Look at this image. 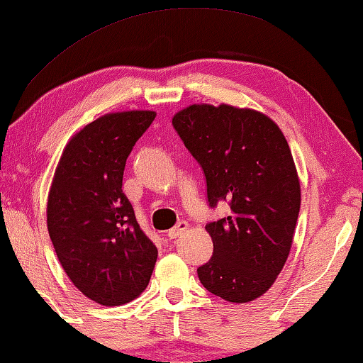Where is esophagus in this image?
I'll return each mask as SVG.
<instances>
[{
    "instance_id": "obj_1",
    "label": "esophagus",
    "mask_w": 363,
    "mask_h": 363,
    "mask_svg": "<svg viewBox=\"0 0 363 363\" xmlns=\"http://www.w3.org/2000/svg\"><path fill=\"white\" fill-rule=\"evenodd\" d=\"M186 228H188V222L186 220H180L174 228H170V230L167 232V237H169V238H178V237L182 235V233H185Z\"/></svg>"
}]
</instances>
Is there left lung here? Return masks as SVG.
Here are the masks:
<instances>
[{
    "label": "left lung",
    "mask_w": 363,
    "mask_h": 363,
    "mask_svg": "<svg viewBox=\"0 0 363 363\" xmlns=\"http://www.w3.org/2000/svg\"><path fill=\"white\" fill-rule=\"evenodd\" d=\"M172 125L204 172L211 208L230 206L206 225L214 253L199 281L227 302H252L282 271L297 225L300 182L286 138L266 115L225 104L189 105Z\"/></svg>",
    "instance_id": "1"
}]
</instances>
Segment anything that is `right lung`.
<instances>
[{
  "label": "right lung",
  "instance_id": "add662e5",
  "mask_svg": "<svg viewBox=\"0 0 363 363\" xmlns=\"http://www.w3.org/2000/svg\"><path fill=\"white\" fill-rule=\"evenodd\" d=\"M155 111L108 113L71 138L55 172L47 225L71 282L105 306L135 300L147 287L157 248L125 196L128 155Z\"/></svg>",
  "mask_w": 363,
  "mask_h": 363
}]
</instances>
